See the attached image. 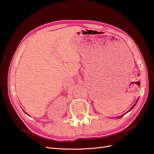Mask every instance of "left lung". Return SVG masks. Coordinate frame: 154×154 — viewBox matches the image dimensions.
I'll return each instance as SVG.
<instances>
[{"instance_id":"left-lung-1","label":"left lung","mask_w":154,"mask_h":154,"mask_svg":"<svg viewBox=\"0 0 154 154\" xmlns=\"http://www.w3.org/2000/svg\"><path fill=\"white\" fill-rule=\"evenodd\" d=\"M138 100H139V98H138V99H137V101H136V103H135V104H134V105H133V106H132V108H131V109H130V110H128V112H129V111H130V110H132V109H133V108H134V106H135V105H136V103H137V101H138ZM122 117H123V116H118V117H117V118H122Z\"/></svg>"}]
</instances>
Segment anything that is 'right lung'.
<instances>
[{
  "label": "right lung",
  "instance_id": "1",
  "mask_svg": "<svg viewBox=\"0 0 154 154\" xmlns=\"http://www.w3.org/2000/svg\"><path fill=\"white\" fill-rule=\"evenodd\" d=\"M24 112H25V113H26V114H27V116H29V114H27V113H26V112H25V111H24Z\"/></svg>",
  "mask_w": 154,
  "mask_h": 154
}]
</instances>
